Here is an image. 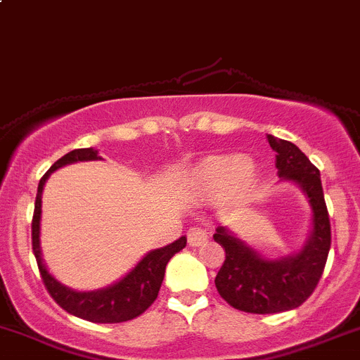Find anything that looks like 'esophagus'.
<instances>
[{"label": "esophagus", "mask_w": 360, "mask_h": 360, "mask_svg": "<svg viewBox=\"0 0 360 360\" xmlns=\"http://www.w3.org/2000/svg\"><path fill=\"white\" fill-rule=\"evenodd\" d=\"M187 240L193 248H200L208 240V231L203 228H191L189 233H187Z\"/></svg>", "instance_id": "obj_1"}]
</instances>
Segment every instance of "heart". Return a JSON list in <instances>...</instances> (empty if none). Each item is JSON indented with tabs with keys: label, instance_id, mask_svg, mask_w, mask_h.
Returning a JSON list of instances; mask_svg holds the SVG:
<instances>
[{
	"label": "heart",
	"instance_id": "b5f03b06",
	"mask_svg": "<svg viewBox=\"0 0 360 360\" xmlns=\"http://www.w3.org/2000/svg\"><path fill=\"white\" fill-rule=\"evenodd\" d=\"M255 182V164L240 153L207 157L194 167V184L207 196L224 198L244 194Z\"/></svg>",
	"mask_w": 360,
	"mask_h": 360
}]
</instances>
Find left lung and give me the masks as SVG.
Wrapping results in <instances>:
<instances>
[{
	"mask_svg": "<svg viewBox=\"0 0 360 360\" xmlns=\"http://www.w3.org/2000/svg\"><path fill=\"white\" fill-rule=\"evenodd\" d=\"M269 143L277 153L281 180L299 186L309 203L311 228L302 248L281 258H265L226 226L215 229V242L226 251L215 277L219 295L235 309L256 314L290 311L306 302L323 274L330 249V222L320 171L293 143L276 136H269Z\"/></svg>",
	"mask_w": 360,
	"mask_h": 360,
	"instance_id": "obj_1",
	"label": "left lung"
}]
</instances>
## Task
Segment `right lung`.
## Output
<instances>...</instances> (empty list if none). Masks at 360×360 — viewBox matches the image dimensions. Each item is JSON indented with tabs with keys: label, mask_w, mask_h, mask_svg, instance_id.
<instances>
[{
	"label": "right lung",
	"mask_w": 360,
	"mask_h": 360,
	"mask_svg": "<svg viewBox=\"0 0 360 360\" xmlns=\"http://www.w3.org/2000/svg\"><path fill=\"white\" fill-rule=\"evenodd\" d=\"M98 150L95 148H77L68 152L61 159H58L49 167L46 174L40 178L39 191H37L35 212H33L32 222V244L33 255L39 263L40 276L44 279L47 292L54 300L63 307L67 313L74 314L83 320L94 321V323H120V321L132 320L145 313L153 300L159 295L160 285H162L166 265L178 251H182L187 244L186 237H180L173 244L164 245L160 249H152L146 252L138 265L127 272L122 279L105 288L90 290V292H79V290L68 288L61 285L60 281L47 270L40 249V219H42V191L47 178L60 167L74 162H84V160H101Z\"/></svg>",
	"instance_id": "add662e5"
}]
</instances>
